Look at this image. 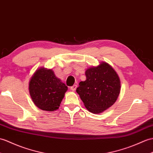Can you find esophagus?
Masks as SVG:
<instances>
[{
	"label": "esophagus",
	"instance_id": "obj_1",
	"mask_svg": "<svg viewBox=\"0 0 153 153\" xmlns=\"http://www.w3.org/2000/svg\"><path fill=\"white\" fill-rule=\"evenodd\" d=\"M77 85H74L73 86H72L70 87V89L72 90V91H75L76 90V88H77Z\"/></svg>",
	"mask_w": 153,
	"mask_h": 153
}]
</instances>
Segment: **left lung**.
I'll list each match as a JSON object with an SVG mask.
<instances>
[{"mask_svg": "<svg viewBox=\"0 0 153 153\" xmlns=\"http://www.w3.org/2000/svg\"><path fill=\"white\" fill-rule=\"evenodd\" d=\"M87 79L81 81L76 92L88 111L100 113L114 104L120 93L119 77L111 66L102 62L85 72Z\"/></svg>", "mask_w": 153, "mask_h": 153, "instance_id": "obj_1", "label": "left lung"}]
</instances>
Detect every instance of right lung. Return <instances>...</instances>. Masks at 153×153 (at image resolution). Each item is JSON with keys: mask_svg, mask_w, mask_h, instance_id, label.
<instances>
[{"mask_svg": "<svg viewBox=\"0 0 153 153\" xmlns=\"http://www.w3.org/2000/svg\"><path fill=\"white\" fill-rule=\"evenodd\" d=\"M68 87L55 76L51 70L40 68L29 82V92L38 108L52 111L59 109Z\"/></svg>", "mask_w": 153, "mask_h": 153, "instance_id": "right-lung-1", "label": "right lung"}]
</instances>
